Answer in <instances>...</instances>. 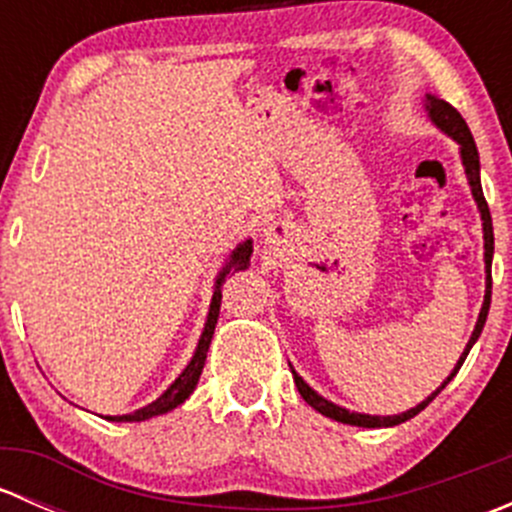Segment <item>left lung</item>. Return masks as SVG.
Returning a JSON list of instances; mask_svg holds the SVG:
<instances>
[{
    "instance_id": "1",
    "label": "left lung",
    "mask_w": 512,
    "mask_h": 512,
    "mask_svg": "<svg viewBox=\"0 0 512 512\" xmlns=\"http://www.w3.org/2000/svg\"><path fill=\"white\" fill-rule=\"evenodd\" d=\"M426 111L428 116H431V121L436 123L441 131H446L448 136L456 138L458 143H461V158H463V165H466V175H468V183H471V190H473V198H476L478 203V210H480V218H483V240H485V272H488V277H485V299H483V309H480V317H478V324L476 329H473L471 334V342L466 344V352H463L461 359H458L456 369L451 371V376H448L446 381H443L441 386H438L436 391H433L431 396H428L426 401H421V404L416 406V409L406 411V414H399V416H369V414H354V411H347L342 409V406L332 404V401L322 399V396L317 394L314 389H309L307 384L302 381V376L294 374V384H297L299 394H302V399L307 401L312 409H317L319 414H324L327 418H334V421H342V423H349V426H364V428H386V426H399V423L409 421V418H414L418 411L426 409L428 404H431L433 399H436L438 394H441V389H446L448 381L453 379V376L458 374V369L463 366V361H466L468 352H471V347L476 344V339L480 337V332H483V324H485V317H488V309H490V289H493V277H490V262H493V220H490V210H488V203H485L483 198V188H480V163H478V148H476V141H473L471 136V128H468V123L463 121L461 113L456 111V108L451 106L448 101H443V98H436L428 94L426 96Z\"/></svg>"
}]
</instances>
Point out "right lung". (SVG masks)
<instances>
[{"label": "right lung", "instance_id": "add662e5", "mask_svg": "<svg viewBox=\"0 0 512 512\" xmlns=\"http://www.w3.org/2000/svg\"><path fill=\"white\" fill-rule=\"evenodd\" d=\"M250 255H252V242H242L240 247H237L235 252L230 255V262L223 267V272L218 275V282H215V294H213V302H210V314H208V322H205V329H203V337H200L198 342V349H195V356L190 359V364L185 366L183 374L178 376V379L170 384V389L165 391L160 399L153 401V404L143 406V409L133 411V414H126V416H108L111 421H146V418H153V416H160V414H168L170 409H175V406L183 404L185 399H188L190 394H193L195 384H198L200 379V371H203L205 366V356H208V349H210V339H213L215 334V324H218V317H220V299H223V285H225V277L230 275V272H237V270H245L247 262H250Z\"/></svg>", "mask_w": 512, "mask_h": 512}]
</instances>
